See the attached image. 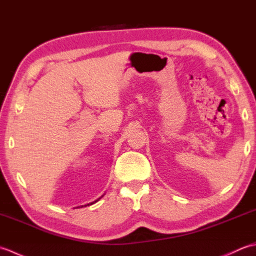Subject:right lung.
Wrapping results in <instances>:
<instances>
[{"label": "right lung", "mask_w": 256, "mask_h": 256, "mask_svg": "<svg viewBox=\"0 0 256 256\" xmlns=\"http://www.w3.org/2000/svg\"><path fill=\"white\" fill-rule=\"evenodd\" d=\"M99 199H100V198H99ZM99 199H98V200H99ZM98 200H96V201H94V202H91V204H84V206H90V204H94V202H96V201H98Z\"/></svg>", "instance_id": "right-lung-1"}]
</instances>
